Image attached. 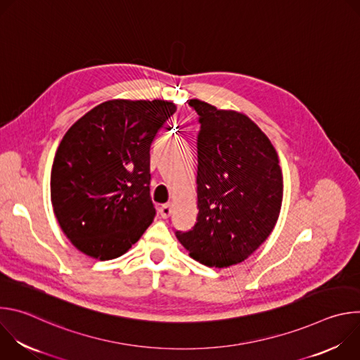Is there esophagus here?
I'll return each instance as SVG.
<instances>
[{"mask_svg": "<svg viewBox=\"0 0 360 360\" xmlns=\"http://www.w3.org/2000/svg\"><path fill=\"white\" fill-rule=\"evenodd\" d=\"M160 214L162 218H168L172 214V203H164L160 208Z\"/></svg>", "mask_w": 360, "mask_h": 360, "instance_id": "esophagus-1", "label": "esophagus"}]
</instances>
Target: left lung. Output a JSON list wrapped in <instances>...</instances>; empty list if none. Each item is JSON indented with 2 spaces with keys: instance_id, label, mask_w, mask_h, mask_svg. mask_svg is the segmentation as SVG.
I'll list each match as a JSON object with an SVG mask.
<instances>
[{
  "instance_id": "left-lung-1",
  "label": "left lung",
  "mask_w": 360,
  "mask_h": 360,
  "mask_svg": "<svg viewBox=\"0 0 360 360\" xmlns=\"http://www.w3.org/2000/svg\"><path fill=\"white\" fill-rule=\"evenodd\" d=\"M199 115L198 218L178 240L195 261L226 268L245 261L274 231L283 178L269 138L250 118L191 99Z\"/></svg>"
}]
</instances>
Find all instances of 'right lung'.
I'll use <instances>...</instances> for the list:
<instances>
[{
    "instance_id": "right-lung-1",
    "label": "right lung",
    "mask_w": 360,
    "mask_h": 360,
    "mask_svg": "<svg viewBox=\"0 0 360 360\" xmlns=\"http://www.w3.org/2000/svg\"><path fill=\"white\" fill-rule=\"evenodd\" d=\"M175 111L161 99H111L67 131L51 169V202L78 250L115 259L152 224L150 145Z\"/></svg>"
}]
</instances>
